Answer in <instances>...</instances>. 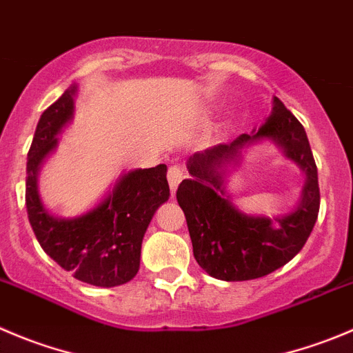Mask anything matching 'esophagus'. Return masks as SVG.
I'll list each match as a JSON object with an SVG mask.
<instances>
[{
	"label": "esophagus",
	"mask_w": 353,
	"mask_h": 353,
	"mask_svg": "<svg viewBox=\"0 0 353 353\" xmlns=\"http://www.w3.org/2000/svg\"><path fill=\"white\" fill-rule=\"evenodd\" d=\"M183 179V170L180 166H170V170H168V183H170V189L171 192H174L176 190V187H179V183L182 182Z\"/></svg>",
	"instance_id": "esophagus-1"
}]
</instances>
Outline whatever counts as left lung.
<instances>
[{"label":"left lung","mask_w":353,"mask_h":353,"mask_svg":"<svg viewBox=\"0 0 353 353\" xmlns=\"http://www.w3.org/2000/svg\"><path fill=\"white\" fill-rule=\"evenodd\" d=\"M263 138L274 139L307 174L301 204L286 217H248L232 206L223 189L224 164L236 159L243 146ZM187 170L190 179L179 185L176 201L185 214L194 258L211 277L258 279L305 246L321 206L317 166L305 128L279 99H274V112L256 132L194 154Z\"/></svg>","instance_id":"1"}]
</instances>
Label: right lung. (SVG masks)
<instances>
[{"label":"right lung","mask_w":353,"mask_h":353,"mask_svg":"<svg viewBox=\"0 0 353 353\" xmlns=\"http://www.w3.org/2000/svg\"><path fill=\"white\" fill-rule=\"evenodd\" d=\"M76 86L63 92L39 117L28 152L26 206L38 243L50 258L78 281L112 288L128 283L140 267L143 234L157 206L170 197L166 166L124 174L102 204L72 220L55 218L43 208L36 187L39 164L55 149V135L72 117Z\"/></svg>","instance_id":"obj_1"}]
</instances>
